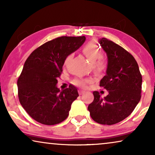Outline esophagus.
<instances>
[{
  "label": "esophagus",
  "instance_id": "34e87169",
  "mask_svg": "<svg viewBox=\"0 0 155 155\" xmlns=\"http://www.w3.org/2000/svg\"><path fill=\"white\" fill-rule=\"evenodd\" d=\"M84 90H81V89H80V90H79V94L80 95L82 94H84Z\"/></svg>",
  "mask_w": 155,
  "mask_h": 155
}]
</instances>
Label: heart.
Segmentation results:
<instances>
[{
    "mask_svg": "<svg viewBox=\"0 0 155 155\" xmlns=\"http://www.w3.org/2000/svg\"><path fill=\"white\" fill-rule=\"evenodd\" d=\"M82 51L84 56H85L87 60L89 61V63H92L91 66H92L93 71L99 73V72H101L104 70L106 67L105 62L102 59L99 58L101 56V53L100 51V49L94 42H89L88 44H87L82 48ZM70 58H71V56L68 57L66 60H65V62H67ZM97 59H98V60H97ZM74 83L81 87L85 85V81H84L83 80H76L74 82Z\"/></svg>",
    "mask_w": 155,
    "mask_h": 155,
    "instance_id": "heart-1",
    "label": "heart"
}]
</instances>
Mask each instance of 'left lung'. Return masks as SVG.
Listing matches in <instances>:
<instances>
[{"label":"left lung","instance_id":"8db88e82","mask_svg":"<svg viewBox=\"0 0 155 155\" xmlns=\"http://www.w3.org/2000/svg\"><path fill=\"white\" fill-rule=\"evenodd\" d=\"M99 44L107 56L106 75L100 87L109 94L101 97L93 92L94 101L88 106L91 117L103 125H113L132 113L141 98L142 75L132 55L110 40L99 39Z\"/></svg>","mask_w":155,"mask_h":155}]
</instances>
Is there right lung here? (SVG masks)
<instances>
[{
    "mask_svg": "<svg viewBox=\"0 0 155 155\" xmlns=\"http://www.w3.org/2000/svg\"><path fill=\"white\" fill-rule=\"evenodd\" d=\"M86 38L61 37L31 53L18 80L21 105L33 119L44 125L60 124L69 115L71 104L79 96L73 84L65 90L57 87L67 57L78 50Z\"/></svg>",
    "mask_w": 155,
    "mask_h": 155,
    "instance_id": "1",
    "label": "right lung"
}]
</instances>
